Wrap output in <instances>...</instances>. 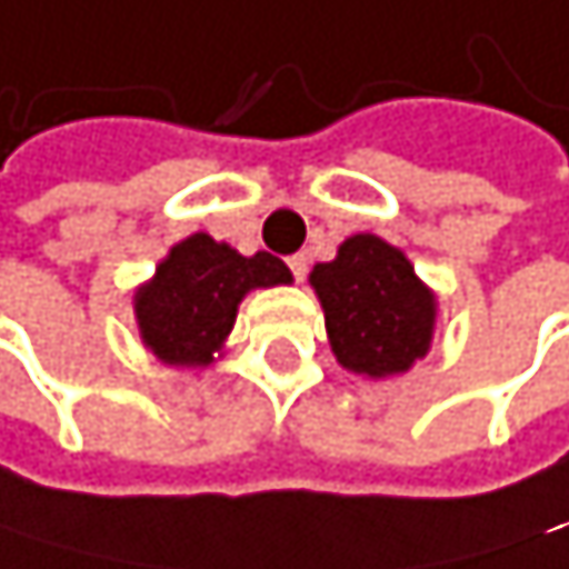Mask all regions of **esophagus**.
<instances>
[{
    "instance_id": "34e87169",
    "label": "esophagus",
    "mask_w": 569,
    "mask_h": 569,
    "mask_svg": "<svg viewBox=\"0 0 569 569\" xmlns=\"http://www.w3.org/2000/svg\"><path fill=\"white\" fill-rule=\"evenodd\" d=\"M288 268H291L295 281H301V278L309 274V257H306V253H295V257H288Z\"/></svg>"
}]
</instances>
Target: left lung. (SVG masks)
Masks as SVG:
<instances>
[{
  "instance_id": "8db88e82",
  "label": "left lung",
  "mask_w": 569,
  "mask_h": 569,
  "mask_svg": "<svg viewBox=\"0 0 569 569\" xmlns=\"http://www.w3.org/2000/svg\"><path fill=\"white\" fill-rule=\"evenodd\" d=\"M309 281L322 301L332 353L353 375L388 378L426 357L436 298L391 243L350 237L336 260L316 263Z\"/></svg>"
}]
</instances>
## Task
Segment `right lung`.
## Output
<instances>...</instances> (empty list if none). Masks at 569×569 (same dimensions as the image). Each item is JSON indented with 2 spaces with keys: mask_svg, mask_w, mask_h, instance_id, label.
<instances>
[{
  "mask_svg": "<svg viewBox=\"0 0 569 569\" xmlns=\"http://www.w3.org/2000/svg\"><path fill=\"white\" fill-rule=\"evenodd\" d=\"M291 271L271 253L243 257L209 233L181 240L137 291L143 343L174 367H206L237 322V306L250 288L288 284Z\"/></svg>",
  "mask_w": 569,
  "mask_h": 569,
  "instance_id": "add662e5",
  "label": "right lung"
}]
</instances>
